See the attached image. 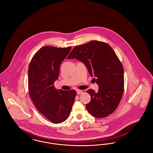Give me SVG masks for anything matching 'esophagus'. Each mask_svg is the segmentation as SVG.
Listing matches in <instances>:
<instances>
[{"instance_id": "1", "label": "esophagus", "mask_w": 153, "mask_h": 153, "mask_svg": "<svg viewBox=\"0 0 153 153\" xmlns=\"http://www.w3.org/2000/svg\"><path fill=\"white\" fill-rule=\"evenodd\" d=\"M82 93V91L79 90V89L77 90V95H80V94H81Z\"/></svg>"}]
</instances>
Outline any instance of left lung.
<instances>
[{
  "mask_svg": "<svg viewBox=\"0 0 153 153\" xmlns=\"http://www.w3.org/2000/svg\"><path fill=\"white\" fill-rule=\"evenodd\" d=\"M85 64L99 85L97 92L87 91L91 97L86 105L93 117H107L117 109L124 91V69L115 51L108 44L98 41L76 46L68 57Z\"/></svg>",
  "mask_w": 153,
  "mask_h": 153,
  "instance_id": "8db88e82",
  "label": "left lung"
}]
</instances>
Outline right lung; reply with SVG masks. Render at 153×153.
<instances>
[{
  "label": "right lung",
  "mask_w": 153,
  "mask_h": 153,
  "mask_svg": "<svg viewBox=\"0 0 153 153\" xmlns=\"http://www.w3.org/2000/svg\"><path fill=\"white\" fill-rule=\"evenodd\" d=\"M71 47L46 46L34 54L28 69L29 92L36 107L53 123L64 122L68 117L76 96L75 90L56 89L59 67Z\"/></svg>",
  "instance_id": "obj_1"
}]
</instances>
